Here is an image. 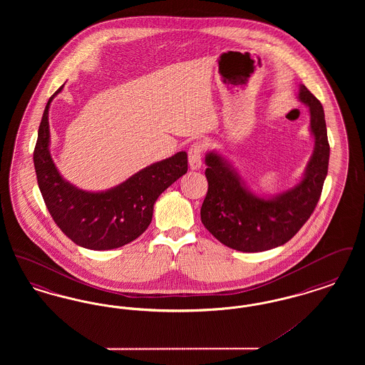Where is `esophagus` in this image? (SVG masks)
<instances>
[{"label": "esophagus", "mask_w": 365, "mask_h": 365, "mask_svg": "<svg viewBox=\"0 0 365 365\" xmlns=\"http://www.w3.org/2000/svg\"><path fill=\"white\" fill-rule=\"evenodd\" d=\"M202 150L204 146L200 142L192 143L189 149V165L190 170H200L202 165Z\"/></svg>", "instance_id": "obj_1"}]
</instances>
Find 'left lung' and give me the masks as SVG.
I'll return each instance as SVG.
<instances>
[{"label":"left lung","mask_w":365,"mask_h":365,"mask_svg":"<svg viewBox=\"0 0 365 365\" xmlns=\"http://www.w3.org/2000/svg\"><path fill=\"white\" fill-rule=\"evenodd\" d=\"M298 98L309 108L314 150L302 180L272 198L247 190L222 156L209 152L208 192L201 207V222L209 232L231 249L255 253L290 241L316 208L329 171L330 145L324 110L312 93L299 85Z\"/></svg>","instance_id":"8db88e82"}]
</instances>
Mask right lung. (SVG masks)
<instances>
[{
    "instance_id": "add662e5",
    "label": "right lung",
    "mask_w": 365,
    "mask_h": 365,
    "mask_svg": "<svg viewBox=\"0 0 365 365\" xmlns=\"http://www.w3.org/2000/svg\"><path fill=\"white\" fill-rule=\"evenodd\" d=\"M61 88L49 98L38 128L34 167L39 190L54 223L72 242L91 250L120 247L149 227L158 195L187 173V153L155 163L110 190L75 187L58 174L49 152V106Z\"/></svg>"
}]
</instances>
